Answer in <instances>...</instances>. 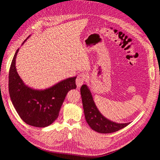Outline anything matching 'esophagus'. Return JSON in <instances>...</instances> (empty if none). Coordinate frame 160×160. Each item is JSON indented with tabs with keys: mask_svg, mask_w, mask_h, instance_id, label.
<instances>
[{
	"mask_svg": "<svg viewBox=\"0 0 160 160\" xmlns=\"http://www.w3.org/2000/svg\"><path fill=\"white\" fill-rule=\"evenodd\" d=\"M88 79V77L86 76V74L82 73V74H80V75H78V76L76 78V85H77V87L78 88H80L82 86V85L85 82H86Z\"/></svg>",
	"mask_w": 160,
	"mask_h": 160,
	"instance_id": "34e87169",
	"label": "esophagus"
}]
</instances>
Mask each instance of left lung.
Returning a JSON list of instances; mask_svg holds the SVG:
<instances>
[{
    "label": "left lung",
    "mask_w": 160,
    "mask_h": 160,
    "mask_svg": "<svg viewBox=\"0 0 160 160\" xmlns=\"http://www.w3.org/2000/svg\"><path fill=\"white\" fill-rule=\"evenodd\" d=\"M80 94L86 120L93 130L102 133H112L130 124V122L120 123L112 122L103 116L96 107L91 92L87 85L82 86Z\"/></svg>",
    "instance_id": "1"
}]
</instances>
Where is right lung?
<instances>
[{
  "instance_id": "1",
  "label": "right lung",
  "mask_w": 160,
  "mask_h": 160,
  "mask_svg": "<svg viewBox=\"0 0 160 160\" xmlns=\"http://www.w3.org/2000/svg\"><path fill=\"white\" fill-rule=\"evenodd\" d=\"M18 50L19 48L13 57L8 76L9 94L12 104L26 123L38 128L48 126L58 118L68 92L76 88V76L62 80L44 90L32 88L24 83L17 71Z\"/></svg>"
}]
</instances>
